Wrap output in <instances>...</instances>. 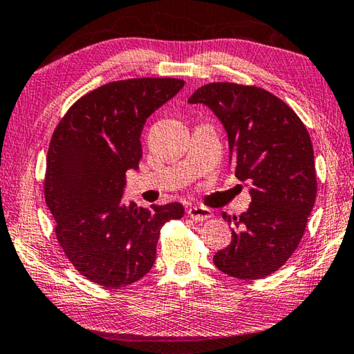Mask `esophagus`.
Listing matches in <instances>:
<instances>
[{"instance_id": "esophagus-1", "label": "esophagus", "mask_w": 354, "mask_h": 354, "mask_svg": "<svg viewBox=\"0 0 354 354\" xmlns=\"http://www.w3.org/2000/svg\"><path fill=\"white\" fill-rule=\"evenodd\" d=\"M189 216L196 221V223H203V221H207L212 218V212L209 209H205V207H199V205H193L189 209Z\"/></svg>"}]
</instances>
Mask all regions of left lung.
Returning <instances> with one entry per match:
<instances>
[{"label": "left lung", "mask_w": 354, "mask_h": 354, "mask_svg": "<svg viewBox=\"0 0 354 354\" xmlns=\"http://www.w3.org/2000/svg\"><path fill=\"white\" fill-rule=\"evenodd\" d=\"M224 124L234 175L250 184L252 203L233 224L232 244L214 254L221 272L261 279L295 253L313 210L317 181L313 144L295 110L256 86L210 82L189 98Z\"/></svg>", "instance_id": "8db88e82"}]
</instances>
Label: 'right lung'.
<instances>
[{
  "label": "right lung",
  "mask_w": 354,
  "mask_h": 354,
  "mask_svg": "<svg viewBox=\"0 0 354 354\" xmlns=\"http://www.w3.org/2000/svg\"><path fill=\"white\" fill-rule=\"evenodd\" d=\"M185 82L113 81L81 96L55 129L47 151L44 198L55 234L78 272L107 288L150 272L162 225L181 219L179 203L150 209L121 203L126 171L140 167L145 120Z\"/></svg>",
  "instance_id": "1"
}]
</instances>
